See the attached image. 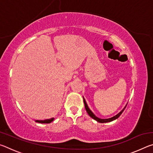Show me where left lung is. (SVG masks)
I'll use <instances>...</instances> for the list:
<instances>
[{
    "mask_svg": "<svg viewBox=\"0 0 153 153\" xmlns=\"http://www.w3.org/2000/svg\"><path fill=\"white\" fill-rule=\"evenodd\" d=\"M83 98H84V102L85 108H86V111H87L88 114V115H89L90 116V117H91L92 119H94V120H96V121H97V122H99V123H108V122H111V121L117 120V119L121 115V113H122L123 112L124 109H125L126 107V106H127V105H126V107H124V108H123V109L120 111V113H117V115H115V116H113V117H112L108 118V119H100V118H98V117H97V116H96V115H94V114L92 112V111L90 109L89 107H88V106L87 103H86V100H85V99H84V98L83 97Z\"/></svg>",
    "mask_w": 153,
    "mask_h": 153,
    "instance_id": "obj_1",
    "label": "left lung"
}]
</instances>
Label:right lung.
Instances as JSON below:
<instances>
[{
  "label": "right lung",
  "instance_id": "right-lung-1",
  "mask_svg": "<svg viewBox=\"0 0 153 153\" xmlns=\"http://www.w3.org/2000/svg\"><path fill=\"white\" fill-rule=\"evenodd\" d=\"M55 119L54 118H51V119H48V120H36L35 121L37 123H50L52 121H54Z\"/></svg>",
  "mask_w": 153,
  "mask_h": 153
}]
</instances>
